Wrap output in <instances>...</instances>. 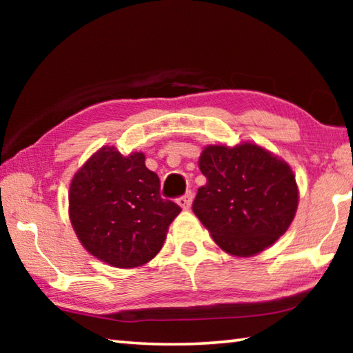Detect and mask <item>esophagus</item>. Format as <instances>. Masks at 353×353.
<instances>
[{
  "label": "esophagus",
  "instance_id": "obj_1",
  "mask_svg": "<svg viewBox=\"0 0 353 353\" xmlns=\"http://www.w3.org/2000/svg\"><path fill=\"white\" fill-rule=\"evenodd\" d=\"M191 202H193V193H191V191H187V193L181 196V198H177V204L181 205L183 210H188Z\"/></svg>",
  "mask_w": 353,
  "mask_h": 353
}]
</instances>
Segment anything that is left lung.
<instances>
[{"instance_id":"left-lung-1","label":"left lung","mask_w":353,"mask_h":353,"mask_svg":"<svg viewBox=\"0 0 353 353\" xmlns=\"http://www.w3.org/2000/svg\"><path fill=\"white\" fill-rule=\"evenodd\" d=\"M207 183L198 190L193 212L225 252L250 256L282 236L297 210V185L283 160L241 143L207 146L199 159Z\"/></svg>"}]
</instances>
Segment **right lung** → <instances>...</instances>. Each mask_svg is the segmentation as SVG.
<instances>
[{
    "instance_id": "add662e5",
    "label": "right lung",
    "mask_w": 353,
    "mask_h": 353,
    "mask_svg": "<svg viewBox=\"0 0 353 353\" xmlns=\"http://www.w3.org/2000/svg\"><path fill=\"white\" fill-rule=\"evenodd\" d=\"M181 207L160 196V179L145 155L124 157L101 148L76 172L70 187V219L82 246L115 268L148 263L163 246Z\"/></svg>"
}]
</instances>
